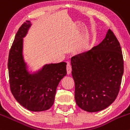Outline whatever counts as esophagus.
Listing matches in <instances>:
<instances>
[{"mask_svg": "<svg viewBox=\"0 0 130 130\" xmlns=\"http://www.w3.org/2000/svg\"><path fill=\"white\" fill-rule=\"evenodd\" d=\"M67 72L68 75L70 74L71 72H72V67L70 63H67Z\"/></svg>", "mask_w": 130, "mask_h": 130, "instance_id": "1", "label": "esophagus"}]
</instances>
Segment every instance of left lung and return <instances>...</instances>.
Returning a JSON list of instances; mask_svg holds the SVG:
<instances>
[{"label": "left lung", "instance_id": "obj_1", "mask_svg": "<svg viewBox=\"0 0 130 130\" xmlns=\"http://www.w3.org/2000/svg\"><path fill=\"white\" fill-rule=\"evenodd\" d=\"M76 105L88 112L106 108L115 100L123 74L120 44L110 29L99 45L71 58Z\"/></svg>", "mask_w": 130, "mask_h": 130}]
</instances>
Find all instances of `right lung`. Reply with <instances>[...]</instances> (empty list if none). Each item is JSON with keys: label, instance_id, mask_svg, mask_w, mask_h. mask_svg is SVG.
<instances>
[{"label": "right lung", "instance_id": "obj_1", "mask_svg": "<svg viewBox=\"0 0 130 130\" xmlns=\"http://www.w3.org/2000/svg\"><path fill=\"white\" fill-rule=\"evenodd\" d=\"M32 24L27 20L19 28L9 52V82L12 95L22 106L32 111L48 110L54 103L58 83L67 75V63L46 64L31 73L23 55L24 38Z\"/></svg>", "mask_w": 130, "mask_h": 130}]
</instances>
